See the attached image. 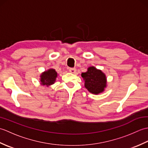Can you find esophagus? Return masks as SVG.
Masks as SVG:
<instances>
[{"label": "esophagus", "instance_id": "1", "mask_svg": "<svg viewBox=\"0 0 148 148\" xmlns=\"http://www.w3.org/2000/svg\"><path fill=\"white\" fill-rule=\"evenodd\" d=\"M69 72H71V73H76V68H69Z\"/></svg>", "mask_w": 148, "mask_h": 148}]
</instances>
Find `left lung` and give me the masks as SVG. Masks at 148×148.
Instances as JSON below:
<instances>
[{
	"mask_svg": "<svg viewBox=\"0 0 148 148\" xmlns=\"http://www.w3.org/2000/svg\"><path fill=\"white\" fill-rule=\"evenodd\" d=\"M84 81V86L93 94H99L104 91L107 86V79L105 74L95 67L88 68L86 72L81 74Z\"/></svg>",
	"mask_w": 148,
	"mask_h": 148,
	"instance_id": "1",
	"label": "left lung"
}]
</instances>
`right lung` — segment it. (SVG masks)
<instances>
[{
    "instance_id": "obj_1",
    "label": "right lung",
    "mask_w": 148,
    "mask_h": 148,
    "mask_svg": "<svg viewBox=\"0 0 148 148\" xmlns=\"http://www.w3.org/2000/svg\"><path fill=\"white\" fill-rule=\"evenodd\" d=\"M57 75V72H56L55 69H48V71L42 72L40 75V84L43 86H49L55 83Z\"/></svg>"
}]
</instances>
